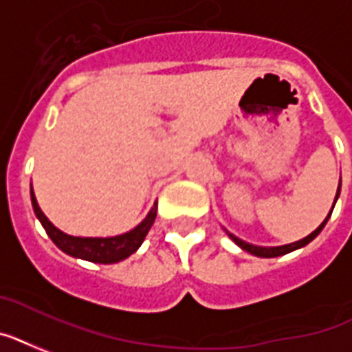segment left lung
Instances as JSON below:
<instances>
[{
    "instance_id": "obj_1",
    "label": "left lung",
    "mask_w": 352,
    "mask_h": 352,
    "mask_svg": "<svg viewBox=\"0 0 352 352\" xmlns=\"http://www.w3.org/2000/svg\"><path fill=\"white\" fill-rule=\"evenodd\" d=\"M340 188H342V181H340L338 184V190H336V197H334V202H333V208L334 204H336V201H338V197H340ZM333 208H331L329 211V215L325 217V221L322 222V224L316 228L311 235L304 236V239H300V241L296 242H291V244H284V245H270V248H265V245H255V244H250V242H245L242 241V239H239V236H235L233 233H230V231L226 230V233H228V236H230L231 241L235 242L241 250L248 251V253H251V255H255V256H260V258H273V256H282V255H287V253H291V251H295V250H300V248H304V245L309 244L311 241H315L316 236L320 235V231L324 230V226L327 224V221H329V217L331 213H333Z\"/></svg>"
}]
</instances>
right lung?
Returning a JSON list of instances; mask_svg holds the SVG:
<instances>
[{
    "mask_svg": "<svg viewBox=\"0 0 352 352\" xmlns=\"http://www.w3.org/2000/svg\"><path fill=\"white\" fill-rule=\"evenodd\" d=\"M30 199H32L34 213L47 231V235L52 239L54 244L63 253H67L74 258L88 260V262H96V264H116V262H121V260L133 255L144 242L148 231L153 226V221L157 217L155 201L151 206V210L148 211V215L142 219V222H139L133 230L126 231V233L116 236H74L61 231L48 221V217L43 213L39 204H37L32 188H30Z\"/></svg>",
    "mask_w": 352,
    "mask_h": 352,
    "instance_id": "add662e5",
    "label": "right lung"
}]
</instances>
